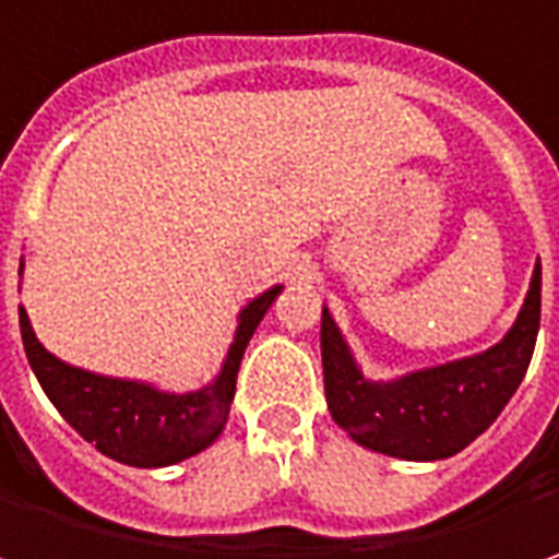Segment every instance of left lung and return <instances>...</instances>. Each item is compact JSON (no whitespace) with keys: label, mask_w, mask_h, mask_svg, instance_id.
Instances as JSON below:
<instances>
[{"label":"left lung","mask_w":559,"mask_h":559,"mask_svg":"<svg viewBox=\"0 0 559 559\" xmlns=\"http://www.w3.org/2000/svg\"><path fill=\"white\" fill-rule=\"evenodd\" d=\"M538 325L542 265L535 262L520 316L498 344L403 376L369 378L334 316L322 306L328 409L359 448L413 463L448 460L469 448L516 394L532 362Z\"/></svg>","instance_id":"left-lung-1"}]
</instances>
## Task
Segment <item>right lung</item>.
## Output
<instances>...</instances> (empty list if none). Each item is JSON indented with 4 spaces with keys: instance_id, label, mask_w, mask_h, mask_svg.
<instances>
[{
    "instance_id": "add662e5",
    "label": "right lung",
    "mask_w": 559,
    "mask_h": 559,
    "mask_svg": "<svg viewBox=\"0 0 559 559\" xmlns=\"http://www.w3.org/2000/svg\"><path fill=\"white\" fill-rule=\"evenodd\" d=\"M17 275H24V259ZM281 290L284 284H275L237 312L234 341L218 376L197 391H162L153 381L99 376L71 366L39 344L24 306H17L21 341L46 397L84 441L124 466L158 469L197 456L218 441L231 413L243 350Z\"/></svg>"
}]
</instances>
